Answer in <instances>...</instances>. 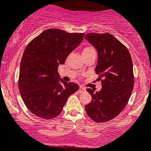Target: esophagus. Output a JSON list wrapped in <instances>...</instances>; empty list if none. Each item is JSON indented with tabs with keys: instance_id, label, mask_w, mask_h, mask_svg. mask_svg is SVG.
Listing matches in <instances>:
<instances>
[{
	"instance_id": "1",
	"label": "esophagus",
	"mask_w": 151,
	"mask_h": 151,
	"mask_svg": "<svg viewBox=\"0 0 151 151\" xmlns=\"http://www.w3.org/2000/svg\"><path fill=\"white\" fill-rule=\"evenodd\" d=\"M84 90H85V89H84L83 87H82V86H80V87H79V93H80V92H84Z\"/></svg>"
}]
</instances>
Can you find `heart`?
<instances>
[{
	"label": "heart",
	"mask_w": 151,
	"mask_h": 151,
	"mask_svg": "<svg viewBox=\"0 0 151 151\" xmlns=\"http://www.w3.org/2000/svg\"><path fill=\"white\" fill-rule=\"evenodd\" d=\"M95 51L92 47H87L83 50V52H89V51Z\"/></svg>",
	"instance_id": "1"
}]
</instances>
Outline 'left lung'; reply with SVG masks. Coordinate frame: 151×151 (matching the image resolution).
<instances>
[{"instance_id":"left-lung-1","label":"left lung","mask_w":151,"mask_h":151,"mask_svg":"<svg viewBox=\"0 0 151 151\" xmlns=\"http://www.w3.org/2000/svg\"><path fill=\"white\" fill-rule=\"evenodd\" d=\"M85 39L97 51L95 73L103 78L100 91L87 89L92 101L85 106V110L94 121L107 122L122 112L131 95L134 85L131 56L128 49L108 33L87 34Z\"/></svg>"}]
</instances>
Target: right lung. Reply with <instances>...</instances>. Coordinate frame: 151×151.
Returning <instances> with one entry per match:
<instances>
[{
  "mask_svg": "<svg viewBox=\"0 0 151 151\" xmlns=\"http://www.w3.org/2000/svg\"><path fill=\"white\" fill-rule=\"evenodd\" d=\"M83 33L49 29L33 39L25 49L20 65L19 88L27 108L50 120L62 112L68 97L79 89L74 82L61 79L58 67L84 39Z\"/></svg>",
  "mask_w": 151,
  "mask_h": 151,
  "instance_id": "add662e5",
  "label": "right lung"
}]
</instances>
